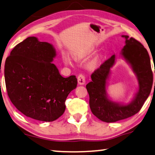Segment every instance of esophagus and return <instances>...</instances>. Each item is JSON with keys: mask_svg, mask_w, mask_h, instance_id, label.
I'll list each match as a JSON object with an SVG mask.
<instances>
[{"mask_svg": "<svg viewBox=\"0 0 155 155\" xmlns=\"http://www.w3.org/2000/svg\"><path fill=\"white\" fill-rule=\"evenodd\" d=\"M78 84H80V85L84 84L86 82L85 76L83 74H80L78 77Z\"/></svg>", "mask_w": 155, "mask_h": 155, "instance_id": "esophagus-1", "label": "esophagus"}]
</instances>
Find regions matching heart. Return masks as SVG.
<instances>
[{"label":"heart","mask_w":155,"mask_h":155,"mask_svg":"<svg viewBox=\"0 0 155 155\" xmlns=\"http://www.w3.org/2000/svg\"><path fill=\"white\" fill-rule=\"evenodd\" d=\"M64 60L65 61V62H67V63H69L70 62L69 59H68V58L67 57V56H64Z\"/></svg>","instance_id":"heart-1"}]
</instances>
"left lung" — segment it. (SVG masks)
<instances>
[{
	"mask_svg": "<svg viewBox=\"0 0 155 155\" xmlns=\"http://www.w3.org/2000/svg\"><path fill=\"white\" fill-rule=\"evenodd\" d=\"M122 37L126 38V45L121 54L130 64L139 81V91L135 100L130 104L124 106L114 103L107 97L106 80L110 68L115 63V55L105 60L91 74L92 81L86 86L93 114L99 120L107 123L116 122L137 113L148 97L153 87V73L147 50L134 38H129L128 35Z\"/></svg>",
	"mask_w": 155,
	"mask_h": 155,
	"instance_id": "obj_1",
	"label": "left lung"
}]
</instances>
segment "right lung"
I'll list each match as a JSON object with an SVG mask.
<instances>
[{
    "instance_id": "right-lung-1",
    "label": "right lung",
    "mask_w": 155,
    "mask_h": 155,
    "mask_svg": "<svg viewBox=\"0 0 155 155\" xmlns=\"http://www.w3.org/2000/svg\"><path fill=\"white\" fill-rule=\"evenodd\" d=\"M51 44L29 37L15 46L5 64V80L10 100L33 120L53 121L64 113L68 95L77 87L75 75L63 78L51 62Z\"/></svg>"
}]
</instances>
